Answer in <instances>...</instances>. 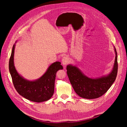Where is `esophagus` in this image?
<instances>
[{
	"instance_id": "esophagus-1",
	"label": "esophagus",
	"mask_w": 127,
	"mask_h": 127,
	"mask_svg": "<svg viewBox=\"0 0 127 127\" xmlns=\"http://www.w3.org/2000/svg\"><path fill=\"white\" fill-rule=\"evenodd\" d=\"M69 60L68 58L66 56H64L63 58L62 59V64L64 65V66H66L67 64H69Z\"/></svg>"
}]
</instances>
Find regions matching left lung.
Instances as JSON below:
<instances>
[{
  "instance_id": "8db88e82",
  "label": "left lung",
  "mask_w": 127,
  "mask_h": 127,
  "mask_svg": "<svg viewBox=\"0 0 127 127\" xmlns=\"http://www.w3.org/2000/svg\"><path fill=\"white\" fill-rule=\"evenodd\" d=\"M112 71L107 76L92 79L84 75L78 68L71 65L67 66V74L71 85L80 97L87 99H94L101 97L112 86L116 79L118 72L117 52Z\"/></svg>"
}]
</instances>
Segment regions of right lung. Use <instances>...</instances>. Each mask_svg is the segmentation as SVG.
Listing matches in <instances>:
<instances>
[{"instance_id":"add662e5","label":"right lung","mask_w":127,"mask_h":127,"mask_svg":"<svg viewBox=\"0 0 127 127\" xmlns=\"http://www.w3.org/2000/svg\"><path fill=\"white\" fill-rule=\"evenodd\" d=\"M15 44L9 61V70L14 87L19 94L34 102L48 101L54 93L55 82L58 70L63 69L61 63L57 61L49 66L45 74L39 79L29 81L18 74L14 64Z\"/></svg>"}]
</instances>
